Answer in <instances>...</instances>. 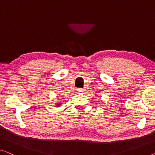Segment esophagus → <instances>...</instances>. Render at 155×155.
Wrapping results in <instances>:
<instances>
[{"label":"esophagus","mask_w":155,"mask_h":155,"mask_svg":"<svg viewBox=\"0 0 155 155\" xmlns=\"http://www.w3.org/2000/svg\"><path fill=\"white\" fill-rule=\"evenodd\" d=\"M77 91H78V94H80V93H82L83 91V89H78Z\"/></svg>","instance_id":"1"}]
</instances>
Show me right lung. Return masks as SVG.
Segmentation results:
<instances>
[{
	"instance_id": "obj_1",
	"label": "right lung",
	"mask_w": 155,
	"mask_h": 155,
	"mask_svg": "<svg viewBox=\"0 0 155 155\" xmlns=\"http://www.w3.org/2000/svg\"><path fill=\"white\" fill-rule=\"evenodd\" d=\"M59 104H59V103H58V107H59Z\"/></svg>"
}]
</instances>
